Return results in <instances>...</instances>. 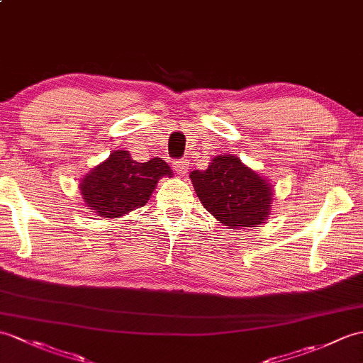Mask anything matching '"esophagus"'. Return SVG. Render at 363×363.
Wrapping results in <instances>:
<instances>
[{
    "label": "esophagus",
    "mask_w": 363,
    "mask_h": 363,
    "mask_svg": "<svg viewBox=\"0 0 363 363\" xmlns=\"http://www.w3.org/2000/svg\"><path fill=\"white\" fill-rule=\"evenodd\" d=\"M173 170L179 176H185L189 172V162L187 161H174L173 162Z\"/></svg>",
    "instance_id": "34e87169"
}]
</instances>
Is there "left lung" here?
I'll return each mask as SVG.
<instances>
[{
	"label": "left lung",
	"mask_w": 363,
	"mask_h": 363,
	"mask_svg": "<svg viewBox=\"0 0 363 363\" xmlns=\"http://www.w3.org/2000/svg\"><path fill=\"white\" fill-rule=\"evenodd\" d=\"M190 179L201 204L230 229L258 227L271 213L272 187L237 156H215L207 170L191 172Z\"/></svg>",
	"instance_id": "obj_1"
}]
</instances>
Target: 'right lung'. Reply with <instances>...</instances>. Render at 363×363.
<instances>
[{
	"mask_svg": "<svg viewBox=\"0 0 363 363\" xmlns=\"http://www.w3.org/2000/svg\"><path fill=\"white\" fill-rule=\"evenodd\" d=\"M164 176L173 178V172L161 157L138 162L130 151L117 150L92 168L79 184V190L86 207L96 215L121 218L145 206Z\"/></svg>",
	"mask_w": 363,
	"mask_h": 363,
	"instance_id": "add662e5",
	"label": "right lung"
}]
</instances>
